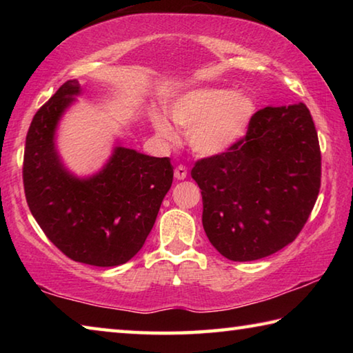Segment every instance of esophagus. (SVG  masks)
Returning a JSON list of instances; mask_svg holds the SVG:
<instances>
[{
	"instance_id": "esophagus-1",
	"label": "esophagus",
	"mask_w": 353,
	"mask_h": 353,
	"mask_svg": "<svg viewBox=\"0 0 353 353\" xmlns=\"http://www.w3.org/2000/svg\"><path fill=\"white\" fill-rule=\"evenodd\" d=\"M187 174H188V171H187V168H185L183 165H179V166H176V170H174V177L177 179V181H183V179L187 177Z\"/></svg>"
}]
</instances>
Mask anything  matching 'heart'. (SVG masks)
<instances>
[{"label":"heart","instance_id":"1","mask_svg":"<svg viewBox=\"0 0 353 353\" xmlns=\"http://www.w3.org/2000/svg\"><path fill=\"white\" fill-rule=\"evenodd\" d=\"M259 112L256 99L230 88H198L185 93L171 107V118L188 130V145L202 157L223 154L244 139ZM157 134L168 141L176 132L165 117H155Z\"/></svg>","mask_w":353,"mask_h":353}]
</instances>
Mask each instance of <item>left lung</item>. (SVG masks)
<instances>
[{
  "instance_id": "1",
  "label": "left lung",
  "mask_w": 353,
  "mask_h": 353,
  "mask_svg": "<svg viewBox=\"0 0 353 353\" xmlns=\"http://www.w3.org/2000/svg\"><path fill=\"white\" fill-rule=\"evenodd\" d=\"M191 177L202 194V225L232 261L263 259L301 234L321 188V149L305 104L265 107L241 141L201 159Z\"/></svg>"
}]
</instances>
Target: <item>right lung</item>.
I'll use <instances>...</instances> for the list:
<instances>
[{"label":"right lung","instance_id":"right-lung-1","mask_svg":"<svg viewBox=\"0 0 353 353\" xmlns=\"http://www.w3.org/2000/svg\"><path fill=\"white\" fill-rule=\"evenodd\" d=\"M79 93V82L67 81L32 118L23 159L26 202L40 229L68 259L118 266L143 248L174 172L170 157L117 146L97 174H71L59 159L54 135Z\"/></svg>","mask_w":353,"mask_h":353}]
</instances>
